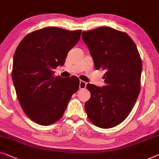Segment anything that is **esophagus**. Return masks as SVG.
<instances>
[{"mask_svg": "<svg viewBox=\"0 0 159 159\" xmlns=\"http://www.w3.org/2000/svg\"><path fill=\"white\" fill-rule=\"evenodd\" d=\"M86 87V83L84 81V80H80L79 84V89H84Z\"/></svg>", "mask_w": 159, "mask_h": 159, "instance_id": "obj_1", "label": "esophagus"}]
</instances>
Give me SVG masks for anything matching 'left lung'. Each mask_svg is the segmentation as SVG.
I'll return each instance as SVG.
<instances>
[{
	"label": "left lung",
	"mask_w": 159,
	"mask_h": 159,
	"mask_svg": "<svg viewBox=\"0 0 159 159\" xmlns=\"http://www.w3.org/2000/svg\"><path fill=\"white\" fill-rule=\"evenodd\" d=\"M82 39L96 69L106 70V86L86 85L91 98L85 103V110L95 125L113 128L127 118L140 93V55L129 35L110 27L83 32Z\"/></svg>",
	"instance_id": "obj_1"
}]
</instances>
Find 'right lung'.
Segmentation results:
<instances>
[{"mask_svg":"<svg viewBox=\"0 0 159 159\" xmlns=\"http://www.w3.org/2000/svg\"><path fill=\"white\" fill-rule=\"evenodd\" d=\"M82 30L56 27L35 30L23 38L13 56L12 79L21 108L33 121L48 125L63 116L72 95L79 89L76 76H54Z\"/></svg>","mask_w":159,"mask_h":159,"instance_id":"right-lung-1","label":"right lung"}]
</instances>
